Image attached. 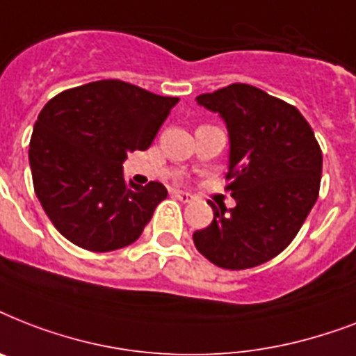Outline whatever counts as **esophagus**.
Segmentation results:
<instances>
[{
    "label": "esophagus",
    "mask_w": 356,
    "mask_h": 356,
    "mask_svg": "<svg viewBox=\"0 0 356 356\" xmlns=\"http://www.w3.org/2000/svg\"><path fill=\"white\" fill-rule=\"evenodd\" d=\"M173 195H175L179 201H183V203H190V201L194 200V195L188 194V192H183V190H173Z\"/></svg>",
    "instance_id": "34e87169"
}]
</instances>
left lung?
Returning <instances> with one entry per match:
<instances>
[{
	"instance_id": "8db88e82",
	"label": "left lung",
	"mask_w": 356,
	"mask_h": 356,
	"mask_svg": "<svg viewBox=\"0 0 356 356\" xmlns=\"http://www.w3.org/2000/svg\"><path fill=\"white\" fill-rule=\"evenodd\" d=\"M195 102L227 125V190L236 201L229 211L209 201L214 220L195 231V248L225 270L264 264L288 248L320 194L323 156L314 131L293 105L243 83Z\"/></svg>"
}]
</instances>
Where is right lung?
Segmentation results:
<instances>
[{
    "mask_svg": "<svg viewBox=\"0 0 356 356\" xmlns=\"http://www.w3.org/2000/svg\"><path fill=\"white\" fill-rule=\"evenodd\" d=\"M179 97L105 79L60 92L38 114L29 144L36 197L57 231L105 253L138 240L164 184L127 183L129 151L147 149Z\"/></svg>",
    "mask_w": 356,
    "mask_h": 356,
    "instance_id": "1",
    "label": "right lung"
}]
</instances>
